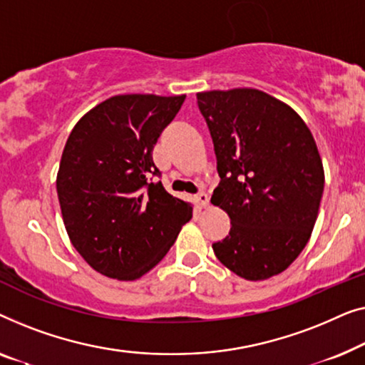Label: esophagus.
<instances>
[{
	"label": "esophagus",
	"mask_w": 365,
	"mask_h": 365,
	"mask_svg": "<svg viewBox=\"0 0 365 365\" xmlns=\"http://www.w3.org/2000/svg\"><path fill=\"white\" fill-rule=\"evenodd\" d=\"M208 200H210L208 195L205 193V192H200L197 197H195V202L198 203L200 208H207L208 207Z\"/></svg>",
	"instance_id": "34e87169"
}]
</instances>
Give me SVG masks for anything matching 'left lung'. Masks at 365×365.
I'll use <instances>...</instances> for the list:
<instances>
[{"label": "left lung", "mask_w": 365, "mask_h": 365, "mask_svg": "<svg viewBox=\"0 0 365 365\" xmlns=\"http://www.w3.org/2000/svg\"><path fill=\"white\" fill-rule=\"evenodd\" d=\"M212 135L218 187L212 203L228 213L227 238L212 245L248 281L283 273L309 241L324 190V168L304 120L258 89L197 94Z\"/></svg>", "instance_id": "8db88e82"}]
</instances>
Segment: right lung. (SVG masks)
Wrapping results in <instances>:
<instances>
[{
	"instance_id": "1",
	"label": "right lung",
	"mask_w": 365,
	"mask_h": 365,
	"mask_svg": "<svg viewBox=\"0 0 365 365\" xmlns=\"http://www.w3.org/2000/svg\"><path fill=\"white\" fill-rule=\"evenodd\" d=\"M185 96H114L87 112L66 142L58 198L66 232L101 274L133 281L157 266L192 218L152 160Z\"/></svg>"
}]
</instances>
